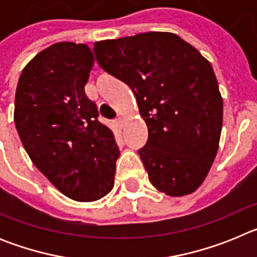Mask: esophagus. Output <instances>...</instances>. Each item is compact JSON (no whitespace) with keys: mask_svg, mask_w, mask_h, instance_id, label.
I'll return each instance as SVG.
<instances>
[{"mask_svg":"<svg viewBox=\"0 0 257 257\" xmlns=\"http://www.w3.org/2000/svg\"><path fill=\"white\" fill-rule=\"evenodd\" d=\"M115 123H117L119 127H123V126H124V119H123V118L119 117V118H118V119H117V121H115Z\"/></svg>","mask_w":257,"mask_h":257,"instance_id":"34e87169","label":"esophagus"}]
</instances>
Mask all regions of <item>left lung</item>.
Here are the masks:
<instances>
[{"instance_id": "left-lung-1", "label": "left lung", "mask_w": 257, "mask_h": 257, "mask_svg": "<svg viewBox=\"0 0 257 257\" xmlns=\"http://www.w3.org/2000/svg\"><path fill=\"white\" fill-rule=\"evenodd\" d=\"M97 64L128 85L148 126L139 149L149 181L167 196L193 193L219 148L222 97L210 61L169 32L94 44Z\"/></svg>"}]
</instances>
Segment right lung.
<instances>
[{
  "instance_id": "obj_1",
  "label": "right lung",
  "mask_w": 257,
  "mask_h": 257,
  "mask_svg": "<svg viewBox=\"0 0 257 257\" xmlns=\"http://www.w3.org/2000/svg\"><path fill=\"white\" fill-rule=\"evenodd\" d=\"M94 65L87 45L58 42L23 69L14 121L33 165L69 198L91 202L114 185L119 151L85 94Z\"/></svg>"
}]
</instances>
